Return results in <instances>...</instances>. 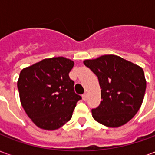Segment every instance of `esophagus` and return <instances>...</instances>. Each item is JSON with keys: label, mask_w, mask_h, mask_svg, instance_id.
I'll use <instances>...</instances> for the list:
<instances>
[{"label": "esophagus", "mask_w": 155, "mask_h": 155, "mask_svg": "<svg viewBox=\"0 0 155 155\" xmlns=\"http://www.w3.org/2000/svg\"><path fill=\"white\" fill-rule=\"evenodd\" d=\"M82 98H83L84 101H86L87 100V93H84L83 95H82Z\"/></svg>", "instance_id": "esophagus-1"}]
</instances>
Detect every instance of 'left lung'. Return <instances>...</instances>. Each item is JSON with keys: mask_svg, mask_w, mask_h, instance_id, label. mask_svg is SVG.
<instances>
[{"mask_svg": "<svg viewBox=\"0 0 155 155\" xmlns=\"http://www.w3.org/2000/svg\"><path fill=\"white\" fill-rule=\"evenodd\" d=\"M84 64L96 74L101 104L92 116L104 126L117 128L129 122L140 110L146 90L142 68L114 54H104Z\"/></svg>", "mask_w": 155, "mask_h": 155, "instance_id": "1", "label": "left lung"}]
</instances>
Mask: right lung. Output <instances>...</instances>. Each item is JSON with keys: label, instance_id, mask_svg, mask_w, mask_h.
<instances>
[{"label": "right lung", "instance_id": "right-lung-1", "mask_svg": "<svg viewBox=\"0 0 155 155\" xmlns=\"http://www.w3.org/2000/svg\"><path fill=\"white\" fill-rule=\"evenodd\" d=\"M74 61L62 57L44 59L24 68L17 81L24 110L42 130H57L68 122L81 96L69 77Z\"/></svg>", "mask_w": 155, "mask_h": 155}]
</instances>
